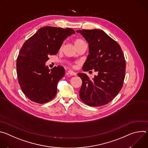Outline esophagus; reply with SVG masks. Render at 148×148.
I'll return each instance as SVG.
<instances>
[{
  "label": "esophagus",
  "instance_id": "34e87169",
  "mask_svg": "<svg viewBox=\"0 0 148 148\" xmlns=\"http://www.w3.org/2000/svg\"><path fill=\"white\" fill-rule=\"evenodd\" d=\"M68 74L70 75H77V74L75 72H74V71H73L71 70H69L68 71Z\"/></svg>",
  "mask_w": 148,
  "mask_h": 148
}]
</instances>
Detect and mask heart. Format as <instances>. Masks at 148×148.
I'll return each mask as SVG.
<instances>
[{"instance_id":"b5f03b06","label":"heart","mask_w":148,"mask_h":148,"mask_svg":"<svg viewBox=\"0 0 148 148\" xmlns=\"http://www.w3.org/2000/svg\"><path fill=\"white\" fill-rule=\"evenodd\" d=\"M74 44H75V47H77V46H80V45H84V44H86V42L84 41L83 40H82V39H81V38H77V39H76V40H75ZM62 46H61V48H60V49L62 48Z\"/></svg>"}]
</instances>
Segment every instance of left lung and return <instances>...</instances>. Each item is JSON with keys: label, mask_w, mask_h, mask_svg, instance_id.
Instances as JSON below:
<instances>
[{"label": "left lung", "mask_w": 148, "mask_h": 148, "mask_svg": "<svg viewBox=\"0 0 148 148\" xmlns=\"http://www.w3.org/2000/svg\"><path fill=\"white\" fill-rule=\"evenodd\" d=\"M77 32L85 38L89 46L90 54L83 71L98 72L92 79L86 74H78L82 82L79 97L89 106H102L110 102L122 88L126 71L123 51L117 42L101 30L84 29Z\"/></svg>", "instance_id": "8db88e82"}]
</instances>
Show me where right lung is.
Returning <instances> with one entry per match:
<instances>
[{
	"label": "right lung",
	"instance_id": "obj_1",
	"mask_svg": "<svg viewBox=\"0 0 148 148\" xmlns=\"http://www.w3.org/2000/svg\"><path fill=\"white\" fill-rule=\"evenodd\" d=\"M72 34L75 31L70 28L43 27L21 48L16 60L17 79L23 92L32 101L44 103L55 97L57 83L65 70L58 66L50 70L45 62L50 56L58 53L62 42Z\"/></svg>",
	"mask_w": 148,
	"mask_h": 148
}]
</instances>
